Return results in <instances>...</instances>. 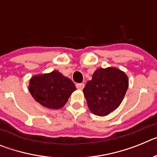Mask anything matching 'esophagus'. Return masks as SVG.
I'll return each mask as SVG.
<instances>
[{
    "label": "esophagus",
    "instance_id": "34e87169",
    "mask_svg": "<svg viewBox=\"0 0 157 157\" xmlns=\"http://www.w3.org/2000/svg\"><path fill=\"white\" fill-rule=\"evenodd\" d=\"M84 86H85V85H84L83 83H77V84H76V88H77L78 90H82Z\"/></svg>",
    "mask_w": 157,
    "mask_h": 157
}]
</instances>
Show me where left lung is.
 I'll list each match as a JSON object with an SVG mask.
<instances>
[{"label": "left lung", "instance_id": "obj_1", "mask_svg": "<svg viewBox=\"0 0 157 157\" xmlns=\"http://www.w3.org/2000/svg\"><path fill=\"white\" fill-rule=\"evenodd\" d=\"M129 86L126 73L116 67L98 68L88 81L83 94L93 114L105 116L122 103Z\"/></svg>", "mask_w": 157, "mask_h": 157}]
</instances>
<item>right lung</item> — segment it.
Masks as SVG:
<instances>
[{
    "mask_svg": "<svg viewBox=\"0 0 157 157\" xmlns=\"http://www.w3.org/2000/svg\"><path fill=\"white\" fill-rule=\"evenodd\" d=\"M28 89L37 102L49 109L63 108L76 90L73 82L58 71L32 76Z\"/></svg>",
    "mask_w": 157,
    "mask_h": 157,
    "instance_id": "right-lung-1",
    "label": "right lung"
}]
</instances>
